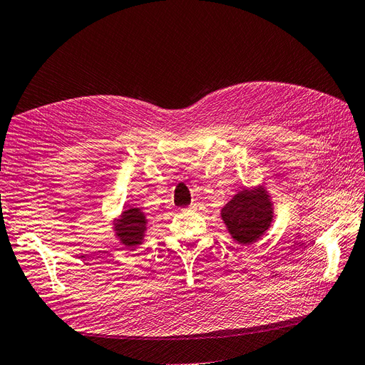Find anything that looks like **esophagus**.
Segmentation results:
<instances>
[{
  "label": "esophagus",
  "instance_id": "esophagus-1",
  "mask_svg": "<svg viewBox=\"0 0 365 365\" xmlns=\"http://www.w3.org/2000/svg\"><path fill=\"white\" fill-rule=\"evenodd\" d=\"M197 207H200V204H197V202H193V204H192L189 208H190V210H196Z\"/></svg>",
  "mask_w": 365,
  "mask_h": 365
}]
</instances>
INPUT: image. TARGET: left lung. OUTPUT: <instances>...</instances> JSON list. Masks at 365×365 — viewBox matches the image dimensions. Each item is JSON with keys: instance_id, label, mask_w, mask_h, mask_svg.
<instances>
[{"instance_id": "1", "label": "left lung", "mask_w": 365, "mask_h": 365, "mask_svg": "<svg viewBox=\"0 0 365 365\" xmlns=\"http://www.w3.org/2000/svg\"><path fill=\"white\" fill-rule=\"evenodd\" d=\"M224 224L237 244L250 245L260 239L272 224L274 208L263 185L244 189L220 210Z\"/></svg>"}]
</instances>
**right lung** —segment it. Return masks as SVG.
Wrapping results in <instances>:
<instances>
[{
  "label": "right lung",
  "instance_id": "add662e5",
  "mask_svg": "<svg viewBox=\"0 0 365 365\" xmlns=\"http://www.w3.org/2000/svg\"><path fill=\"white\" fill-rule=\"evenodd\" d=\"M148 227V219L145 213L138 207L126 208L123 213L114 220L115 237H118L120 244L128 248H135L145 239Z\"/></svg>",
  "mask_w": 365,
  "mask_h": 365
}]
</instances>
